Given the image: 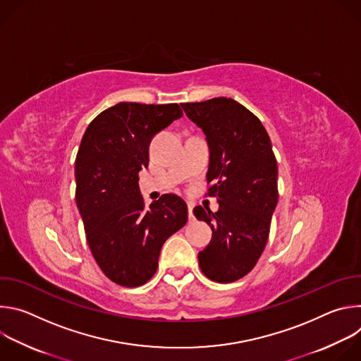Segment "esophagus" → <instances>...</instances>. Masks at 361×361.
Returning <instances> with one entry per match:
<instances>
[{
    "label": "esophagus",
    "mask_w": 361,
    "mask_h": 361,
    "mask_svg": "<svg viewBox=\"0 0 361 361\" xmlns=\"http://www.w3.org/2000/svg\"><path fill=\"white\" fill-rule=\"evenodd\" d=\"M187 207H188V219L190 221H194V216H192V204L187 202Z\"/></svg>",
    "instance_id": "obj_1"
}]
</instances>
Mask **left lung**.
<instances>
[{
  "mask_svg": "<svg viewBox=\"0 0 361 361\" xmlns=\"http://www.w3.org/2000/svg\"><path fill=\"white\" fill-rule=\"evenodd\" d=\"M181 107L207 135L205 195L220 204L217 213L201 205L194 209L197 220L213 230L210 244L198 252V264L210 280L233 283L254 269L269 240L279 200L271 141L262 121L233 98L184 102Z\"/></svg>",
  "mask_w": 361,
  "mask_h": 361,
  "instance_id": "1",
  "label": "left lung"
}]
</instances>
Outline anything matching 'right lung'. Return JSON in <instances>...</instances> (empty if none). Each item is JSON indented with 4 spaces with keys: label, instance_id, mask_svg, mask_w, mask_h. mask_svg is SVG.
I'll use <instances>...</instances> for the list:
<instances>
[{
    "label": "right lung",
    "instance_id": "right-lung-1",
    "mask_svg": "<svg viewBox=\"0 0 361 361\" xmlns=\"http://www.w3.org/2000/svg\"><path fill=\"white\" fill-rule=\"evenodd\" d=\"M181 116L178 104L120 102L99 113L82 135L75 202L97 264L118 286L138 287L156 274L163 244L188 220L178 195L163 194L145 205L138 187L151 138Z\"/></svg>",
    "mask_w": 361,
    "mask_h": 361
}]
</instances>
